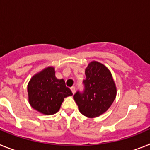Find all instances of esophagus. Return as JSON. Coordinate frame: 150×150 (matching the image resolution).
Returning a JSON list of instances; mask_svg holds the SVG:
<instances>
[{
  "instance_id": "esophagus-1",
  "label": "esophagus",
  "mask_w": 150,
  "mask_h": 150,
  "mask_svg": "<svg viewBox=\"0 0 150 150\" xmlns=\"http://www.w3.org/2000/svg\"><path fill=\"white\" fill-rule=\"evenodd\" d=\"M71 92H72V93H75V87H74V86H72V87H71Z\"/></svg>"
}]
</instances>
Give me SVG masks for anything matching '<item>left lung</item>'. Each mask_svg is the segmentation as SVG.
<instances>
[{
    "label": "left lung",
    "mask_w": 150,
    "mask_h": 150,
    "mask_svg": "<svg viewBox=\"0 0 150 150\" xmlns=\"http://www.w3.org/2000/svg\"><path fill=\"white\" fill-rule=\"evenodd\" d=\"M84 90L73 98L80 112L88 118L100 116L109 109L116 96V88L111 72L104 65L91 62L85 70Z\"/></svg>",
    "instance_id": "1"
}]
</instances>
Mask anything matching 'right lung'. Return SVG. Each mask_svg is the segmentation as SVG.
I'll list each match as a JSON object with an SVG mask.
<instances>
[{
    "label": "right lung",
    "mask_w": 150,
    "mask_h": 150,
    "mask_svg": "<svg viewBox=\"0 0 150 150\" xmlns=\"http://www.w3.org/2000/svg\"><path fill=\"white\" fill-rule=\"evenodd\" d=\"M28 93L32 107L44 115L55 114L65 97L72 95L65 81L56 78L53 67L46 68L32 77L28 84Z\"/></svg>",
    "instance_id": "right-lung-1"
}]
</instances>
